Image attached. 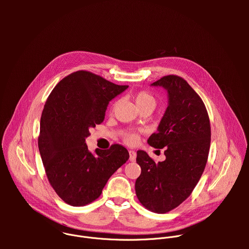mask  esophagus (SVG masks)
<instances>
[{"mask_svg": "<svg viewBox=\"0 0 249 249\" xmlns=\"http://www.w3.org/2000/svg\"><path fill=\"white\" fill-rule=\"evenodd\" d=\"M129 155H130V161H134L136 160V157H137V154L135 151H129Z\"/></svg>", "mask_w": 249, "mask_h": 249, "instance_id": "1", "label": "esophagus"}]
</instances>
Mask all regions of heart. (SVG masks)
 <instances>
[{
    "label": "heart",
    "instance_id": "heart-1",
    "mask_svg": "<svg viewBox=\"0 0 249 249\" xmlns=\"http://www.w3.org/2000/svg\"><path fill=\"white\" fill-rule=\"evenodd\" d=\"M133 99H134V101L137 105V107L139 108V110L146 109V108H149V109L153 110L155 108V106H156L155 97L151 93H149L148 91H145V90H141V91L136 92L133 95ZM116 105H117V102L114 103L113 109L115 108ZM124 140H125V142H127V143H129V144H134L138 141V137H137V135H135L133 133H130V134H127L125 136Z\"/></svg>",
    "mask_w": 249,
    "mask_h": 249
}]
</instances>
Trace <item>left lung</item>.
<instances>
[{
	"label": "left lung",
	"mask_w": 249,
	"mask_h": 249,
	"mask_svg": "<svg viewBox=\"0 0 249 249\" xmlns=\"http://www.w3.org/2000/svg\"><path fill=\"white\" fill-rule=\"evenodd\" d=\"M167 90L168 106L148 144L163 149L165 160L155 162L144 151L137 152L141 175L136 195L146 209L164 214L186 200L205 169L211 126L201 97L181 77L169 75L152 84Z\"/></svg>",
	"instance_id": "1"
}]
</instances>
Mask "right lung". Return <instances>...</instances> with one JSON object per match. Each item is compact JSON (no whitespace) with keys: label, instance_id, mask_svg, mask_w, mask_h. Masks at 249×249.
Listing matches in <instances>:
<instances>
[{"label":"right lung","instance_id":"add662e5","mask_svg":"<svg viewBox=\"0 0 249 249\" xmlns=\"http://www.w3.org/2000/svg\"><path fill=\"white\" fill-rule=\"evenodd\" d=\"M118 86L88 71L64 78L49 94L40 119L38 148L47 178L67 204L80 207L96 200L109 177L129 159L121 145L90 153L89 128L104 120Z\"/></svg>","mask_w":249,"mask_h":249}]
</instances>
